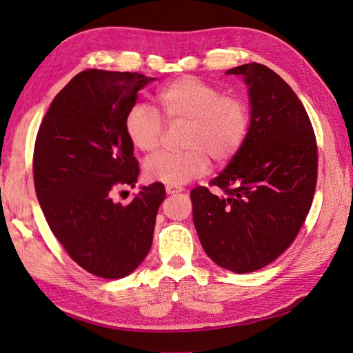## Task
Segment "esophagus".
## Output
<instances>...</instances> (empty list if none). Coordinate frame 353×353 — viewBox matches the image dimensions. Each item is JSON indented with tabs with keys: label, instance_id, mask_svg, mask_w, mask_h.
<instances>
[{
	"label": "esophagus",
	"instance_id": "1",
	"mask_svg": "<svg viewBox=\"0 0 353 353\" xmlns=\"http://www.w3.org/2000/svg\"><path fill=\"white\" fill-rule=\"evenodd\" d=\"M165 190H166L168 194H176V193H181V191H183V188L175 187V185H166Z\"/></svg>",
	"mask_w": 353,
	"mask_h": 353
}]
</instances>
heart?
I'll list each match as a JSON object with an SVG mask.
<instances>
[{"instance_id": "1", "label": "heart", "mask_w": 353, "mask_h": 353, "mask_svg": "<svg viewBox=\"0 0 353 353\" xmlns=\"http://www.w3.org/2000/svg\"><path fill=\"white\" fill-rule=\"evenodd\" d=\"M156 100L169 123H187L181 153H159L144 162V175L153 183L183 185L208 172L210 157L222 163L236 156L249 134L250 109L240 95L196 77H181L166 83ZM125 134L143 153L157 150L165 122L147 104H135L125 116Z\"/></svg>"}]
</instances>
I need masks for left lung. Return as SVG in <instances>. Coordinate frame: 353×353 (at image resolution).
<instances>
[{"label": "left lung", "instance_id": "1", "mask_svg": "<svg viewBox=\"0 0 353 353\" xmlns=\"http://www.w3.org/2000/svg\"><path fill=\"white\" fill-rule=\"evenodd\" d=\"M249 88L250 128L240 152L210 181L191 191L203 249L222 268L258 271L290 245L311 209L316 140L294 91L274 70L248 63L225 72Z\"/></svg>", "mask_w": 353, "mask_h": 353}]
</instances>
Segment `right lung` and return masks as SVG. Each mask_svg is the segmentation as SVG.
Listing matches in <instances>:
<instances>
[{"mask_svg": "<svg viewBox=\"0 0 353 353\" xmlns=\"http://www.w3.org/2000/svg\"><path fill=\"white\" fill-rule=\"evenodd\" d=\"M152 81L83 70L56 95L37 135L34 183L50 230L74 262L101 279H123L144 261L166 197L160 183L141 187L126 206L112 197L134 188L140 174L123 122Z\"/></svg>", "mask_w": 353, "mask_h": 353, "instance_id": "add662e5", "label": "right lung"}]
</instances>
